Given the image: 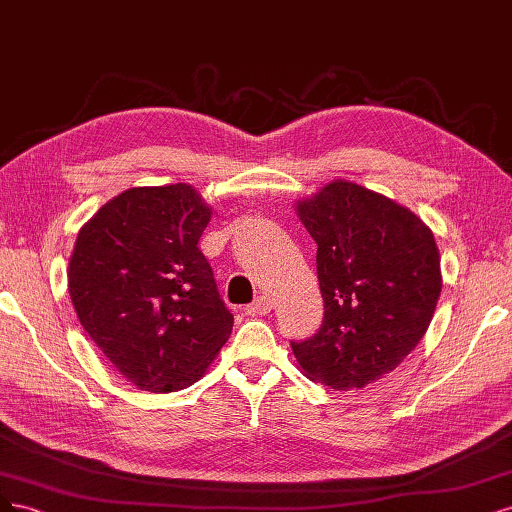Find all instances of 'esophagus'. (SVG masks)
Returning a JSON list of instances; mask_svg holds the SVG:
<instances>
[{
    "mask_svg": "<svg viewBox=\"0 0 512 512\" xmlns=\"http://www.w3.org/2000/svg\"><path fill=\"white\" fill-rule=\"evenodd\" d=\"M272 310V302L270 298H266V295H261V298H257L253 304H249L244 308V312L249 317H257V315H268V312Z\"/></svg>",
    "mask_w": 512,
    "mask_h": 512,
    "instance_id": "34e87169",
    "label": "esophagus"
}]
</instances>
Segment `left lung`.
Instances as JSON below:
<instances>
[{
	"instance_id": "1",
	"label": "left lung",
	"mask_w": 512,
	"mask_h": 512,
	"mask_svg": "<svg viewBox=\"0 0 512 512\" xmlns=\"http://www.w3.org/2000/svg\"><path fill=\"white\" fill-rule=\"evenodd\" d=\"M317 242L323 323L291 342L308 378L361 389L398 368L425 336L442 276L434 234L415 212L346 180L298 202Z\"/></svg>"
}]
</instances>
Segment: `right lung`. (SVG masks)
<instances>
[{"label": "right lung", "mask_w": 512, "mask_h": 512, "mask_svg": "<svg viewBox=\"0 0 512 512\" xmlns=\"http://www.w3.org/2000/svg\"><path fill=\"white\" fill-rule=\"evenodd\" d=\"M210 208L185 183L127 189L80 229L68 287L91 340L127 381L193 385L234 327L200 251Z\"/></svg>", "instance_id": "add662e5"}]
</instances>
